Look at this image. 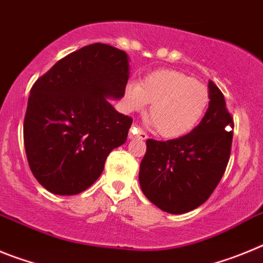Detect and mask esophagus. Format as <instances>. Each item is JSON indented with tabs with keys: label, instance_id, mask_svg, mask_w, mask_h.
<instances>
[{
	"label": "esophagus",
	"instance_id": "1",
	"mask_svg": "<svg viewBox=\"0 0 263 263\" xmlns=\"http://www.w3.org/2000/svg\"><path fill=\"white\" fill-rule=\"evenodd\" d=\"M128 137H129V139H139V140H145L148 136H146V134L141 128L132 126L131 131H129V134H128Z\"/></svg>",
	"mask_w": 263,
	"mask_h": 263
}]
</instances>
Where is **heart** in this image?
Wrapping results in <instances>:
<instances>
[{
  "mask_svg": "<svg viewBox=\"0 0 263 263\" xmlns=\"http://www.w3.org/2000/svg\"><path fill=\"white\" fill-rule=\"evenodd\" d=\"M149 107V123L166 139L189 134L204 115L210 103L208 89L190 76L177 70H157L141 82L131 81L123 91L127 111Z\"/></svg>",
  "mask_w": 263,
  "mask_h": 263,
  "instance_id": "b5f03b06",
  "label": "heart"
}]
</instances>
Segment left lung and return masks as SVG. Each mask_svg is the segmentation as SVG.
<instances>
[{
  "label": "left lung",
  "instance_id": "left-lung-1",
  "mask_svg": "<svg viewBox=\"0 0 263 263\" xmlns=\"http://www.w3.org/2000/svg\"><path fill=\"white\" fill-rule=\"evenodd\" d=\"M210 103L190 134L167 141L146 140L139 182L162 211L186 214L205 202L223 177L231 155L233 119L219 87L208 82Z\"/></svg>",
  "mask_w": 263,
  "mask_h": 263
}]
</instances>
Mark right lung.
<instances>
[{
  "mask_svg": "<svg viewBox=\"0 0 263 263\" xmlns=\"http://www.w3.org/2000/svg\"><path fill=\"white\" fill-rule=\"evenodd\" d=\"M129 77L124 51L94 43L72 52L30 91L23 123L32 174L56 195H76L99 178L112 149L123 145L132 119L108 99H120Z\"/></svg>",
  "mask_w": 263,
  "mask_h": 263,
  "instance_id": "add662e5",
  "label": "right lung"
}]
</instances>
